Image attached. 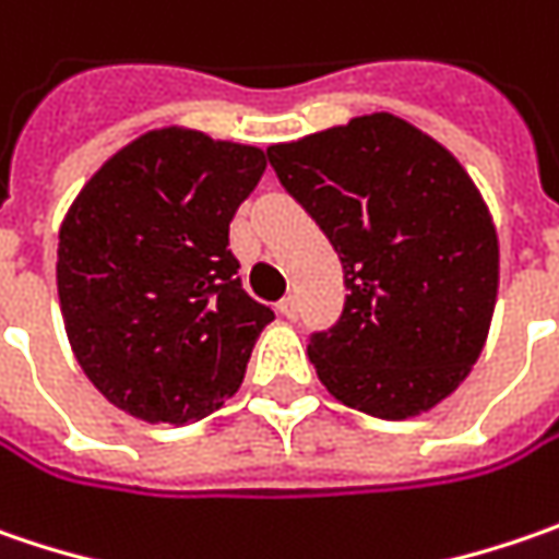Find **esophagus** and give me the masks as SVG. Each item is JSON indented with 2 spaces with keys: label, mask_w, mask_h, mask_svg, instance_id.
I'll use <instances>...</instances> for the list:
<instances>
[{
  "label": "esophagus",
  "mask_w": 559,
  "mask_h": 559,
  "mask_svg": "<svg viewBox=\"0 0 559 559\" xmlns=\"http://www.w3.org/2000/svg\"><path fill=\"white\" fill-rule=\"evenodd\" d=\"M278 312L284 319H297V297H284L278 304Z\"/></svg>",
  "instance_id": "34e87169"
}]
</instances>
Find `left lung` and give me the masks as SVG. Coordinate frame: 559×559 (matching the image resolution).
<instances>
[{
  "instance_id": "8db88e82",
  "label": "left lung",
  "mask_w": 559,
  "mask_h": 559,
  "mask_svg": "<svg viewBox=\"0 0 559 559\" xmlns=\"http://www.w3.org/2000/svg\"><path fill=\"white\" fill-rule=\"evenodd\" d=\"M281 183L319 222L350 287L309 359L334 401L413 419L450 397L498 304L495 218L466 168L391 111L269 146Z\"/></svg>"
}]
</instances>
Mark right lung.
I'll return each instance as SVG.
<instances>
[{
	"label": "right lung",
	"instance_id": "1",
	"mask_svg": "<svg viewBox=\"0 0 559 559\" xmlns=\"http://www.w3.org/2000/svg\"><path fill=\"white\" fill-rule=\"evenodd\" d=\"M262 171L259 146L168 124L106 158L64 212V334L93 388L128 416L187 425L237 394L275 319L234 278L228 250Z\"/></svg>",
	"mask_w": 559,
	"mask_h": 559
}]
</instances>
